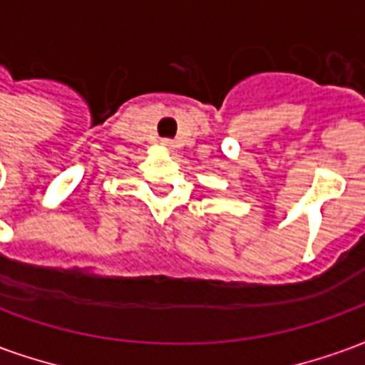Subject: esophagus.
<instances>
[{"label":"esophagus","mask_w":365,"mask_h":365,"mask_svg":"<svg viewBox=\"0 0 365 365\" xmlns=\"http://www.w3.org/2000/svg\"><path fill=\"white\" fill-rule=\"evenodd\" d=\"M162 144H164L166 148H170V146H174V143H172L170 138H164V140H162Z\"/></svg>","instance_id":"1"}]
</instances>
